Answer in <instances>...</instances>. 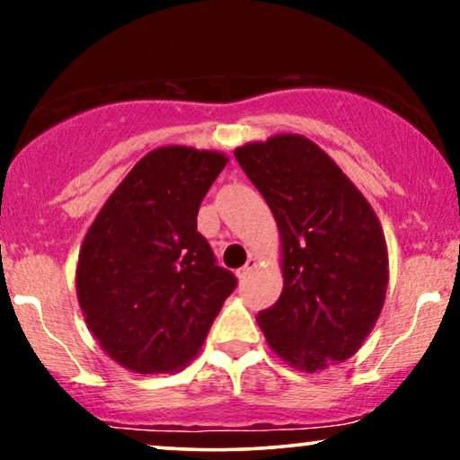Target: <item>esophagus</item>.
<instances>
[{
  "mask_svg": "<svg viewBox=\"0 0 460 460\" xmlns=\"http://www.w3.org/2000/svg\"><path fill=\"white\" fill-rule=\"evenodd\" d=\"M253 268H255V260H253V257H249L247 263H244V266L236 272V274H238V279H241V280L247 279V276L251 274V270H253Z\"/></svg>",
  "mask_w": 460,
  "mask_h": 460,
  "instance_id": "esophagus-1",
  "label": "esophagus"
}]
</instances>
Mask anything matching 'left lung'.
<instances>
[{
  "label": "left lung",
  "mask_w": 460,
  "mask_h": 460,
  "mask_svg": "<svg viewBox=\"0 0 460 460\" xmlns=\"http://www.w3.org/2000/svg\"><path fill=\"white\" fill-rule=\"evenodd\" d=\"M234 156L272 209L282 241V293L257 314L268 345L305 373L348 360L387 293V247L373 207L304 136L244 144Z\"/></svg>",
  "instance_id": "1"
}]
</instances>
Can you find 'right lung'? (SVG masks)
<instances>
[{"label":"right lung","mask_w":460,"mask_h":460,"mask_svg":"<svg viewBox=\"0 0 460 460\" xmlns=\"http://www.w3.org/2000/svg\"><path fill=\"white\" fill-rule=\"evenodd\" d=\"M226 163L216 150H150L87 230L75 276L79 305L100 348L123 368H184L236 288L197 230L199 207Z\"/></svg>","instance_id":"1"}]
</instances>
